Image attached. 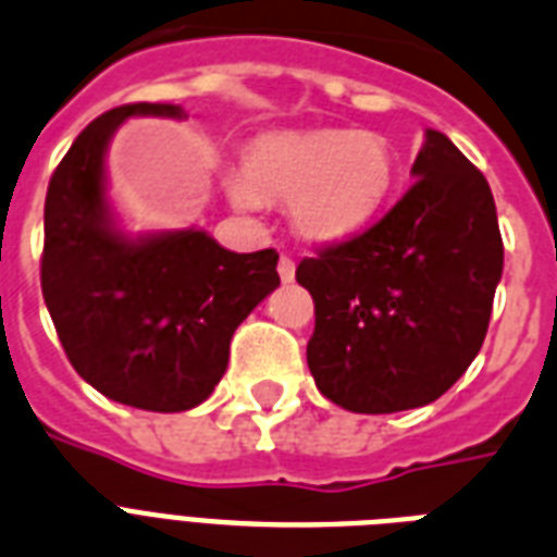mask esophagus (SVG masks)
I'll return each instance as SVG.
<instances>
[{"label":"esophagus","mask_w":557,"mask_h":557,"mask_svg":"<svg viewBox=\"0 0 557 557\" xmlns=\"http://www.w3.org/2000/svg\"><path fill=\"white\" fill-rule=\"evenodd\" d=\"M278 278H282L284 284L293 282V278H296V261H293L290 256H282V258H278Z\"/></svg>","instance_id":"1"}]
</instances>
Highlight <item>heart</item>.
Here are the masks:
<instances>
[{
  "label": "heart",
  "mask_w": 557,
  "mask_h": 557,
  "mask_svg": "<svg viewBox=\"0 0 557 557\" xmlns=\"http://www.w3.org/2000/svg\"><path fill=\"white\" fill-rule=\"evenodd\" d=\"M395 153L377 133H267L244 148L240 176H230L232 202L287 200L293 230L313 244L360 235L395 185Z\"/></svg>",
  "instance_id": "1"
}]
</instances>
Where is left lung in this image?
Wrapping results in <instances>:
<instances>
[{
    "label": "left lung",
    "instance_id": "obj_1",
    "mask_svg": "<svg viewBox=\"0 0 557 557\" xmlns=\"http://www.w3.org/2000/svg\"><path fill=\"white\" fill-rule=\"evenodd\" d=\"M412 188L363 235L296 267L317 305L308 366L348 412L433 404L480 355L503 275L488 180L444 133L426 131Z\"/></svg>",
    "mask_w": 557,
    "mask_h": 557
}]
</instances>
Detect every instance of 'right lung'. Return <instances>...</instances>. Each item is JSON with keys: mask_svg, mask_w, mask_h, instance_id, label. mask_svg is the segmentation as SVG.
Returning <instances> with one entry per match:
<instances>
[{"mask_svg": "<svg viewBox=\"0 0 557 557\" xmlns=\"http://www.w3.org/2000/svg\"><path fill=\"white\" fill-rule=\"evenodd\" d=\"M136 115L183 119V110L115 107L51 174L42 299L69 363L92 389L148 412H183L214 392L235 327L278 287V252H232L194 226L127 235L107 197V150Z\"/></svg>", "mask_w": 557, "mask_h": 557, "instance_id": "right-lung-1", "label": "right lung"}]
</instances>
